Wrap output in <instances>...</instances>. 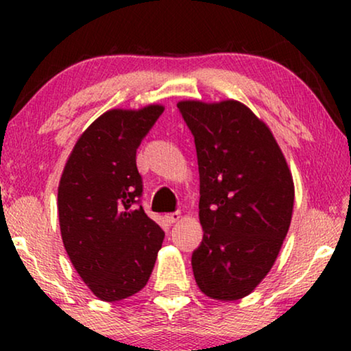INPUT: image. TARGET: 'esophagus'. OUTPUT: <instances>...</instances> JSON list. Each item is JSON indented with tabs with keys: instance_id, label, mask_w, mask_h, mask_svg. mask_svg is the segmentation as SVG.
I'll list each match as a JSON object with an SVG mask.
<instances>
[{
	"instance_id": "1",
	"label": "esophagus",
	"mask_w": 351,
	"mask_h": 351,
	"mask_svg": "<svg viewBox=\"0 0 351 351\" xmlns=\"http://www.w3.org/2000/svg\"><path fill=\"white\" fill-rule=\"evenodd\" d=\"M165 219H166L167 223H176L177 220L180 219V213H169V214L165 215Z\"/></svg>"
}]
</instances>
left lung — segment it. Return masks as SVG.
I'll return each mask as SVG.
<instances>
[{"label":"left lung","instance_id":"8db88e82","mask_svg":"<svg viewBox=\"0 0 351 351\" xmlns=\"http://www.w3.org/2000/svg\"><path fill=\"white\" fill-rule=\"evenodd\" d=\"M177 107L198 156L204 234L191 256L196 285L210 299H243L271 270L289 230V166L270 128L238 100Z\"/></svg>","mask_w":351,"mask_h":351}]
</instances>
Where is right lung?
Listing matches in <instances>:
<instances>
[{"instance_id":"add662e5","label":"right lung","mask_w":351,"mask_h":351,"mask_svg":"<svg viewBox=\"0 0 351 351\" xmlns=\"http://www.w3.org/2000/svg\"><path fill=\"white\" fill-rule=\"evenodd\" d=\"M165 107L113 108L76 141L57 191L65 251L93 294L128 299L150 280L165 232L141 204L136 152Z\"/></svg>"}]
</instances>
